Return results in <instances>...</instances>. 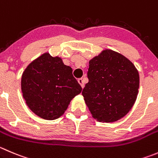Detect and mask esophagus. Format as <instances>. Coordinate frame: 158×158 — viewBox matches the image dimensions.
I'll list each match as a JSON object with an SVG mask.
<instances>
[{
    "instance_id": "1",
    "label": "esophagus",
    "mask_w": 158,
    "mask_h": 158,
    "mask_svg": "<svg viewBox=\"0 0 158 158\" xmlns=\"http://www.w3.org/2000/svg\"><path fill=\"white\" fill-rule=\"evenodd\" d=\"M78 82H79V83L80 84V85H81V86H82V88H84L83 79H78Z\"/></svg>"
}]
</instances>
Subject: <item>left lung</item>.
Masks as SVG:
<instances>
[{"mask_svg":"<svg viewBox=\"0 0 158 158\" xmlns=\"http://www.w3.org/2000/svg\"><path fill=\"white\" fill-rule=\"evenodd\" d=\"M85 102L95 119L115 122L131 110L137 99L139 74L126 57L106 49L89 61Z\"/></svg>","mask_w":158,"mask_h":158,"instance_id":"obj_1","label":"left lung"}]
</instances>
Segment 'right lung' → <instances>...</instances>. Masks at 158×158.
Listing matches in <instances>:
<instances>
[{"instance_id": "obj_1", "label": "right lung", "mask_w": 158, "mask_h": 158, "mask_svg": "<svg viewBox=\"0 0 158 158\" xmlns=\"http://www.w3.org/2000/svg\"><path fill=\"white\" fill-rule=\"evenodd\" d=\"M26 104L37 116L52 120L60 117L70 101L82 91L73 69L62 59L45 53L26 68L21 77Z\"/></svg>"}]
</instances>
